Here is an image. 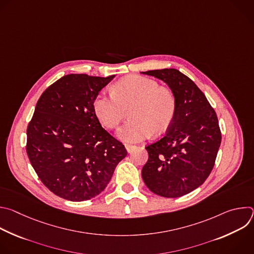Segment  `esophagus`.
Instances as JSON below:
<instances>
[{"mask_svg": "<svg viewBox=\"0 0 254 254\" xmlns=\"http://www.w3.org/2000/svg\"><path fill=\"white\" fill-rule=\"evenodd\" d=\"M125 147H126V149H127V153H131V152H132V150L135 148L134 146H132V144H127V143H126V144H125Z\"/></svg>", "mask_w": 254, "mask_h": 254, "instance_id": "esophagus-1", "label": "esophagus"}]
</instances>
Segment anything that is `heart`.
Segmentation results:
<instances>
[{
  "label": "heart",
  "instance_id": "1",
  "mask_svg": "<svg viewBox=\"0 0 254 254\" xmlns=\"http://www.w3.org/2000/svg\"><path fill=\"white\" fill-rule=\"evenodd\" d=\"M92 107L99 123L110 129L116 128L128 112L130 120L118 130V136L135 142L169 128L175 118L177 99L172 89L159 86L156 80L131 75L121 79L113 93H98Z\"/></svg>",
  "mask_w": 254,
  "mask_h": 254
}]
</instances>
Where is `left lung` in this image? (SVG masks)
Wrapping results in <instances>:
<instances>
[{"label":"left lung","mask_w":254,"mask_h":254,"mask_svg":"<svg viewBox=\"0 0 254 254\" xmlns=\"http://www.w3.org/2000/svg\"><path fill=\"white\" fill-rule=\"evenodd\" d=\"M141 73L166 82L177 99L166 134L146 147L149 160L142 180L159 196H184L201 186L214 167L221 143L218 119L205 94L182 72L166 68Z\"/></svg>","instance_id":"left-lung-1"}]
</instances>
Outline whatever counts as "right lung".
Segmentation results:
<instances>
[{"label": "right lung", "mask_w": 254, "mask_h": 254, "mask_svg": "<svg viewBox=\"0 0 254 254\" xmlns=\"http://www.w3.org/2000/svg\"><path fill=\"white\" fill-rule=\"evenodd\" d=\"M114 77L65 75L36 104L27 127V155L41 182L63 199L81 202L99 195L127 155L102 128L92 107Z\"/></svg>", "instance_id": "1"}]
</instances>
